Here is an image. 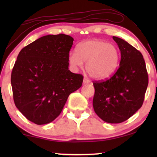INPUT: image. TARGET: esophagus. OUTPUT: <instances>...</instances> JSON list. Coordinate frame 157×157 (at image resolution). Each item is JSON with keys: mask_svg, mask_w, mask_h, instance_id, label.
<instances>
[{"mask_svg": "<svg viewBox=\"0 0 157 157\" xmlns=\"http://www.w3.org/2000/svg\"><path fill=\"white\" fill-rule=\"evenodd\" d=\"M89 83H90V80L88 78H86V77H84V79H83V84L84 85H86V84H89Z\"/></svg>", "mask_w": 157, "mask_h": 157, "instance_id": "34e87169", "label": "esophagus"}]
</instances>
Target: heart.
<instances>
[{
	"label": "heart",
	"instance_id": "b5f03b06",
	"mask_svg": "<svg viewBox=\"0 0 157 157\" xmlns=\"http://www.w3.org/2000/svg\"><path fill=\"white\" fill-rule=\"evenodd\" d=\"M120 52L114 45L101 40H89L80 43L76 52L68 55V63L75 69L86 62V69L89 75L97 80H105L117 70Z\"/></svg>",
	"mask_w": 157,
	"mask_h": 157
}]
</instances>
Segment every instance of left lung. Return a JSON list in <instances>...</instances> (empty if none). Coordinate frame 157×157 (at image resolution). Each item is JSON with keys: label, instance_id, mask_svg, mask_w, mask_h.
Wrapping results in <instances>:
<instances>
[{"label": "left lung", "instance_id": "1", "mask_svg": "<svg viewBox=\"0 0 157 157\" xmlns=\"http://www.w3.org/2000/svg\"><path fill=\"white\" fill-rule=\"evenodd\" d=\"M113 39L121 53L120 66L109 79L93 82V107L103 121L120 123L141 108L148 76L141 52L120 37L113 36Z\"/></svg>", "mask_w": 157, "mask_h": 157}]
</instances>
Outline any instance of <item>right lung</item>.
Returning a JSON list of instances; mask_svg holds the SVG:
<instances>
[{"instance_id": "add662e5", "label": "right lung", "mask_w": 157, "mask_h": 157, "mask_svg": "<svg viewBox=\"0 0 157 157\" xmlns=\"http://www.w3.org/2000/svg\"><path fill=\"white\" fill-rule=\"evenodd\" d=\"M74 39L59 34L38 38L18 54L11 75L16 107L37 125L55 120L69 94L82 86L83 77L68 70Z\"/></svg>"}]
</instances>
